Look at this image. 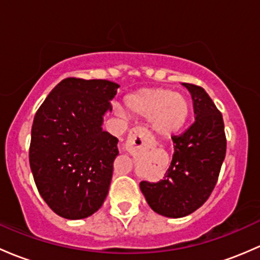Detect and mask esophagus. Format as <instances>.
<instances>
[{
	"instance_id": "34e87169",
	"label": "esophagus",
	"mask_w": 260,
	"mask_h": 260,
	"mask_svg": "<svg viewBox=\"0 0 260 260\" xmlns=\"http://www.w3.org/2000/svg\"><path fill=\"white\" fill-rule=\"evenodd\" d=\"M150 141L149 131L141 126H135L130 129L129 135L126 140V149L127 151H135V150L143 148Z\"/></svg>"
}]
</instances>
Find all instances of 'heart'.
I'll list each match as a JSON object with an SVG mask.
<instances>
[{
	"label": "heart",
	"mask_w": 260,
	"mask_h": 260,
	"mask_svg": "<svg viewBox=\"0 0 260 260\" xmlns=\"http://www.w3.org/2000/svg\"><path fill=\"white\" fill-rule=\"evenodd\" d=\"M127 114L149 116L151 127L160 135L178 133L190 114V103L184 93L168 89H141L124 99Z\"/></svg>",
	"instance_id": "obj_1"
}]
</instances>
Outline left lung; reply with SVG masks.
<instances>
[{
	"instance_id": "obj_1",
	"label": "left lung",
	"mask_w": 260,
	"mask_h": 260,
	"mask_svg": "<svg viewBox=\"0 0 260 260\" xmlns=\"http://www.w3.org/2000/svg\"><path fill=\"white\" fill-rule=\"evenodd\" d=\"M183 85L191 95L195 121L183 134L171 138L174 155L164 179L140 183L150 208L168 218L189 215L207 202L226 152L221 112L202 86Z\"/></svg>"
}]
</instances>
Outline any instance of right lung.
<instances>
[{
  "mask_svg": "<svg viewBox=\"0 0 260 260\" xmlns=\"http://www.w3.org/2000/svg\"><path fill=\"white\" fill-rule=\"evenodd\" d=\"M119 87L108 80L68 77L35 115L32 175L42 199L62 218H87L106 199L119 140L101 125Z\"/></svg>",
  "mask_w": 260,
  "mask_h": 260,
  "instance_id": "add662e5",
  "label": "right lung"
}]
</instances>
